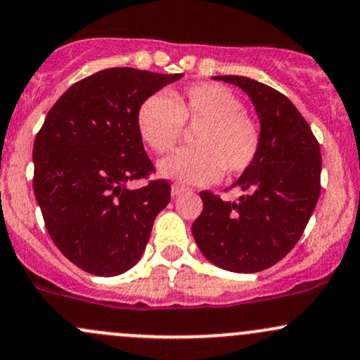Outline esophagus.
<instances>
[{"label":"esophagus","instance_id":"obj_1","mask_svg":"<svg viewBox=\"0 0 360 360\" xmlns=\"http://www.w3.org/2000/svg\"><path fill=\"white\" fill-rule=\"evenodd\" d=\"M188 191L186 186H183V184H172V188H170V193H172V196H177L181 195V193Z\"/></svg>","mask_w":360,"mask_h":360}]
</instances>
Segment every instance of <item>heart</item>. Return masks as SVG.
Listing matches in <instances>:
<instances>
[{
	"mask_svg": "<svg viewBox=\"0 0 360 360\" xmlns=\"http://www.w3.org/2000/svg\"><path fill=\"white\" fill-rule=\"evenodd\" d=\"M136 124L143 141L165 155L179 145L184 127L196 131L195 150H183L160 162V172L183 183L207 184L238 176L253 165L262 146V129L233 91L200 82L172 94L155 93L138 108Z\"/></svg>",
	"mask_w": 360,
	"mask_h": 360,
	"instance_id": "1",
	"label": "heart"
}]
</instances>
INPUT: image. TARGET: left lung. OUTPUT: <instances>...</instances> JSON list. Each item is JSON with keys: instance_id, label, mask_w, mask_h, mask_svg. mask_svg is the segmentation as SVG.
I'll return each instance as SVG.
<instances>
[{"instance_id": "1", "label": "left lung", "mask_w": 360, "mask_h": 360, "mask_svg": "<svg viewBox=\"0 0 360 360\" xmlns=\"http://www.w3.org/2000/svg\"><path fill=\"white\" fill-rule=\"evenodd\" d=\"M252 98L262 126V146L250 169L231 188L238 202L202 191L203 210L193 236L221 269L259 272L297 245L321 193V148L307 120L283 93L241 75H217Z\"/></svg>"}]
</instances>
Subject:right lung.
<instances>
[{"instance_id": "1", "label": "right lung", "mask_w": 360, "mask_h": 360, "mask_svg": "<svg viewBox=\"0 0 360 360\" xmlns=\"http://www.w3.org/2000/svg\"><path fill=\"white\" fill-rule=\"evenodd\" d=\"M183 74L113 67L72 84L36 136L34 195L56 248L82 271L117 276L134 266L170 184L155 167L136 124L146 98ZM145 179L134 191L132 180Z\"/></svg>"}]
</instances>
